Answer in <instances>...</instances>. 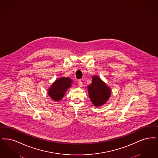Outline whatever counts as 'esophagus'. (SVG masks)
<instances>
[{"label": "esophagus", "instance_id": "1", "mask_svg": "<svg viewBox=\"0 0 158 158\" xmlns=\"http://www.w3.org/2000/svg\"><path fill=\"white\" fill-rule=\"evenodd\" d=\"M78 85L81 87H82V81L81 80H79L78 81Z\"/></svg>", "mask_w": 158, "mask_h": 158}]
</instances>
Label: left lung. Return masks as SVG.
<instances>
[{"label": "left lung", "instance_id": "1", "mask_svg": "<svg viewBox=\"0 0 158 158\" xmlns=\"http://www.w3.org/2000/svg\"><path fill=\"white\" fill-rule=\"evenodd\" d=\"M89 99L96 107H100L109 99L111 91L110 87L97 76H92V82L87 86Z\"/></svg>", "mask_w": 158, "mask_h": 158}]
</instances>
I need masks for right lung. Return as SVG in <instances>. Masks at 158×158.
<instances>
[{
  "label": "right lung",
  "mask_w": 158,
  "mask_h": 158,
  "mask_svg": "<svg viewBox=\"0 0 158 158\" xmlns=\"http://www.w3.org/2000/svg\"><path fill=\"white\" fill-rule=\"evenodd\" d=\"M73 82V81L69 77H63L58 78L48 89V96L56 102L60 101L67 89L71 87Z\"/></svg>",
  "instance_id": "right-lung-1"
}]
</instances>
